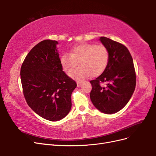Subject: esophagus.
Returning <instances> with one entry per match:
<instances>
[{"label":"esophagus","instance_id":"34e87169","mask_svg":"<svg viewBox=\"0 0 156 156\" xmlns=\"http://www.w3.org/2000/svg\"><path fill=\"white\" fill-rule=\"evenodd\" d=\"M82 83H83L82 81H77V87H81Z\"/></svg>","mask_w":156,"mask_h":156}]
</instances>
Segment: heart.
<instances>
[{
    "label": "heart",
    "instance_id": "1",
    "mask_svg": "<svg viewBox=\"0 0 156 156\" xmlns=\"http://www.w3.org/2000/svg\"><path fill=\"white\" fill-rule=\"evenodd\" d=\"M108 60L109 52L105 46L87 43L73 46L69 53H64L60 56V62L63 70L68 73L79 62L80 67L70 72L69 76L82 80L103 72Z\"/></svg>",
    "mask_w": 156,
    "mask_h": 156
}]
</instances>
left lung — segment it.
<instances>
[{
    "mask_svg": "<svg viewBox=\"0 0 156 156\" xmlns=\"http://www.w3.org/2000/svg\"><path fill=\"white\" fill-rule=\"evenodd\" d=\"M100 40L109 52V60L101 75L90 81V97L99 111L113 114L130 100L135 88L136 73L133 58L124 45L106 37H101ZM102 83L106 84L105 87Z\"/></svg>",
    "mask_w": 156,
    "mask_h": 156,
    "instance_id": "8db88e82",
    "label": "left lung"
}]
</instances>
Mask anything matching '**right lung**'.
Wrapping results in <instances>:
<instances>
[{
	"mask_svg": "<svg viewBox=\"0 0 156 156\" xmlns=\"http://www.w3.org/2000/svg\"><path fill=\"white\" fill-rule=\"evenodd\" d=\"M55 40H45L36 45L21 68L23 95L36 114L58 121L72 108V93L77 84L62 70Z\"/></svg>",
	"mask_w": 156,
	"mask_h": 156,
	"instance_id": "add662e5",
	"label": "right lung"
}]
</instances>
